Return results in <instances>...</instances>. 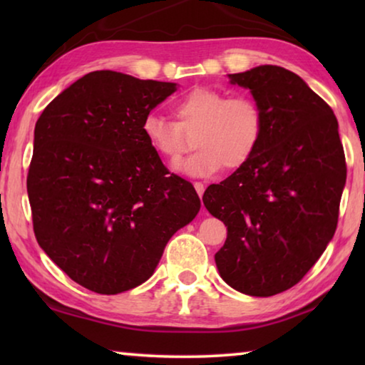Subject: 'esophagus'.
Returning <instances> with one entry per match:
<instances>
[{
    "instance_id": "obj_1",
    "label": "esophagus",
    "mask_w": 365,
    "mask_h": 365,
    "mask_svg": "<svg viewBox=\"0 0 365 365\" xmlns=\"http://www.w3.org/2000/svg\"><path fill=\"white\" fill-rule=\"evenodd\" d=\"M193 187H195V190H196V193L200 195V197H201V196H202V193H205V188H206L205 185H202L201 182H195V183H193Z\"/></svg>"
}]
</instances>
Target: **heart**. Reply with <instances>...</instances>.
Segmentation results:
<instances>
[{
    "instance_id": "obj_1",
    "label": "heart",
    "mask_w": 365,
    "mask_h": 365,
    "mask_svg": "<svg viewBox=\"0 0 365 365\" xmlns=\"http://www.w3.org/2000/svg\"><path fill=\"white\" fill-rule=\"evenodd\" d=\"M175 122L148 114L141 133L165 163H177L191 148L196 153L174 170L188 177H209L224 168L237 170L255 156L261 145L265 117L255 98L197 86L172 106Z\"/></svg>"
}]
</instances>
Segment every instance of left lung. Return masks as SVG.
Listing matches in <instances>:
<instances>
[{"label": "left lung", "instance_id": "1", "mask_svg": "<svg viewBox=\"0 0 365 365\" xmlns=\"http://www.w3.org/2000/svg\"><path fill=\"white\" fill-rule=\"evenodd\" d=\"M264 110V135L243 168L205 191L227 227L215 265L227 285L250 296L294 287L336 230L346 160L331 108L294 72L257 66L228 73Z\"/></svg>", "mask_w": 365, "mask_h": 365}]
</instances>
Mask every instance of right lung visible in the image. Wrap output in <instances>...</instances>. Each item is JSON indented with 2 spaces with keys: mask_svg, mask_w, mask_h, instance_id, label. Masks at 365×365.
<instances>
[{
  "mask_svg": "<svg viewBox=\"0 0 365 365\" xmlns=\"http://www.w3.org/2000/svg\"><path fill=\"white\" fill-rule=\"evenodd\" d=\"M177 83L90 72L35 123L27 177L36 242L78 285L117 294L153 275L165 245L200 212L141 133Z\"/></svg>",
  "mask_w": 365,
  "mask_h": 365,
  "instance_id": "add662e5",
  "label": "right lung"
}]
</instances>
